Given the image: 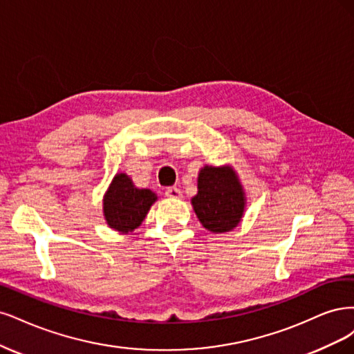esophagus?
<instances>
[{"mask_svg":"<svg viewBox=\"0 0 354 354\" xmlns=\"http://www.w3.org/2000/svg\"><path fill=\"white\" fill-rule=\"evenodd\" d=\"M165 194H166V197H169V198H180V197H182V192H180V189H179V188H176V187H170V188H167Z\"/></svg>","mask_w":354,"mask_h":354,"instance_id":"34e87169","label":"esophagus"}]
</instances>
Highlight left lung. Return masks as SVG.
Masks as SVG:
<instances>
[{
	"label": "left lung",
	"mask_w": 354,
	"mask_h": 354,
	"mask_svg": "<svg viewBox=\"0 0 354 354\" xmlns=\"http://www.w3.org/2000/svg\"><path fill=\"white\" fill-rule=\"evenodd\" d=\"M244 192L230 167L206 166L200 170L198 192L192 198L197 218L212 232H227L241 221Z\"/></svg>",
	"instance_id": "8db88e82"
}]
</instances>
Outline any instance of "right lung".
<instances>
[{
	"instance_id": "right-lung-1",
	"label": "right lung",
	"mask_w": 354,
	"mask_h": 354,
	"mask_svg": "<svg viewBox=\"0 0 354 354\" xmlns=\"http://www.w3.org/2000/svg\"><path fill=\"white\" fill-rule=\"evenodd\" d=\"M156 198L153 191L135 188L124 174L116 175L104 197V216L109 226L120 232L133 231L145 219Z\"/></svg>"
}]
</instances>
